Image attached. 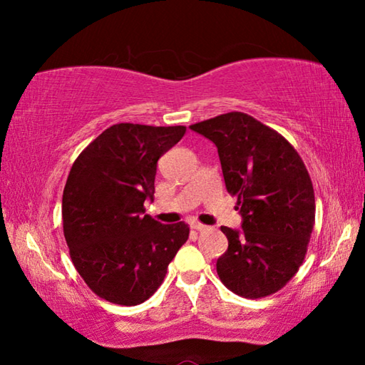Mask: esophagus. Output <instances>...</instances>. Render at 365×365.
Returning a JSON list of instances; mask_svg holds the SVG:
<instances>
[{"label": "esophagus", "instance_id": "obj_1", "mask_svg": "<svg viewBox=\"0 0 365 365\" xmlns=\"http://www.w3.org/2000/svg\"><path fill=\"white\" fill-rule=\"evenodd\" d=\"M190 225H191V228H195L196 232H205V230H207V227L200 224V222H191Z\"/></svg>", "mask_w": 365, "mask_h": 365}]
</instances>
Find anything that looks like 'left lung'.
<instances>
[{"mask_svg": "<svg viewBox=\"0 0 365 365\" xmlns=\"http://www.w3.org/2000/svg\"><path fill=\"white\" fill-rule=\"evenodd\" d=\"M217 148L227 191L238 196L242 228L220 227L228 240L217 259L224 285L264 298L292 280L304 261L316 219L311 177L280 133L245 113L190 125Z\"/></svg>", "mask_w": 365, "mask_h": 365, "instance_id": "1", "label": "left lung"}]
</instances>
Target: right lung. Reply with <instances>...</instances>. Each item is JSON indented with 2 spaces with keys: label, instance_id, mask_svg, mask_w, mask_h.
<instances>
[{
  "label": "right lung",
  "instance_id": "obj_1",
  "mask_svg": "<svg viewBox=\"0 0 365 365\" xmlns=\"http://www.w3.org/2000/svg\"><path fill=\"white\" fill-rule=\"evenodd\" d=\"M187 132L183 125L115 123L80 153L63 195V227L72 262L100 298L137 306L163 283L188 240L185 222L145 214L154 200L158 160Z\"/></svg>",
  "mask_w": 365,
  "mask_h": 365
}]
</instances>
